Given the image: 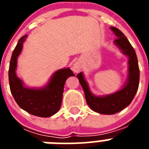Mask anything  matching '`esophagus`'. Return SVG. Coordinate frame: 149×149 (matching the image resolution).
Wrapping results in <instances>:
<instances>
[{"label": "esophagus", "mask_w": 149, "mask_h": 149, "mask_svg": "<svg viewBox=\"0 0 149 149\" xmlns=\"http://www.w3.org/2000/svg\"><path fill=\"white\" fill-rule=\"evenodd\" d=\"M81 68V64H80V63H77V62H76V63H74L73 66H72V70H73L74 72H76V73H77V72H80Z\"/></svg>", "instance_id": "34e87169"}]
</instances>
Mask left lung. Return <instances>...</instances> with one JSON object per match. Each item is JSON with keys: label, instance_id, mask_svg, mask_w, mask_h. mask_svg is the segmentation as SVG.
Segmentation results:
<instances>
[{"label": "left lung", "instance_id": "left-lung-1", "mask_svg": "<svg viewBox=\"0 0 149 149\" xmlns=\"http://www.w3.org/2000/svg\"><path fill=\"white\" fill-rule=\"evenodd\" d=\"M116 39L114 43L125 55L128 56V77L125 86L116 93L105 96H96L91 93L83 72L77 75L85 93L87 104L98 113L111 115L125 109L134 99L139 82V69L136 52L123 33L115 27H110Z\"/></svg>", "mask_w": 149, "mask_h": 149}]
</instances>
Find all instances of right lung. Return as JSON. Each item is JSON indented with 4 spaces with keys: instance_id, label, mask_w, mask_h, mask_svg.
<instances>
[{
    "instance_id": "1",
    "label": "right lung",
    "mask_w": 149,
    "mask_h": 149,
    "mask_svg": "<svg viewBox=\"0 0 149 149\" xmlns=\"http://www.w3.org/2000/svg\"><path fill=\"white\" fill-rule=\"evenodd\" d=\"M27 36L18 40L13 51L9 68V82L11 93L18 105L24 110L39 117H50L60 110L64 85L67 78L74 76L69 68L54 72L44 87L34 89L24 86L23 81L16 75L17 59L22 52L23 43Z\"/></svg>"
}]
</instances>
